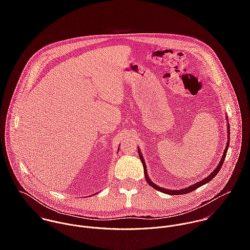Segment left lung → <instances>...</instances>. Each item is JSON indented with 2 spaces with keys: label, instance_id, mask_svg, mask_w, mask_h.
Here are the masks:
<instances>
[{
  "label": "left lung",
  "instance_id": "left-lung-1",
  "mask_svg": "<svg viewBox=\"0 0 250 250\" xmlns=\"http://www.w3.org/2000/svg\"><path fill=\"white\" fill-rule=\"evenodd\" d=\"M230 132V130H229V126H228V134H230L229 133ZM229 136V135H228ZM228 146H229V140H228V143H227V146H226V148H225V150H224V153H223V156H222V159H221V161H220V163L218 164V166H217V167L214 169V171L207 177V178L203 179L202 181H200V182H198V183H196V184H194V185H192V186H190V187H188V188H184V189H179V190H171V189H167V188H160V187H158L157 185H155L154 183H152L149 178H148V176H147V173H146V168H145V164H144V161L143 160V157H142V155H141V153H139V155H140V158H141V160H142V162H143V167H144V174H145V179H146V181H147V183L152 187V188H156L157 190H159V191H162V192H165V193H167V194H171V195H177V194H185V193H188V192H190V191H192V190H194V189H196L197 188H199V187H201V186H203L204 184H206V183H208L209 181H211L212 179L214 178V176L216 175V173L219 171V169L221 168V167H222V164H223V161H224V159H225V156H226V152H227V149H228Z\"/></svg>",
  "mask_w": 250,
  "mask_h": 250
}]
</instances>
